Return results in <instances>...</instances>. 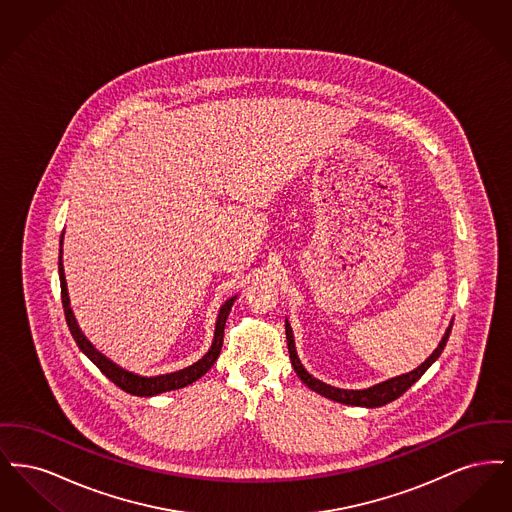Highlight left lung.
Listing matches in <instances>:
<instances>
[{
    "mask_svg": "<svg viewBox=\"0 0 512 512\" xmlns=\"http://www.w3.org/2000/svg\"><path fill=\"white\" fill-rule=\"evenodd\" d=\"M451 326H453V324H451ZM451 326L447 328L445 336L439 341L436 351H434L422 365L418 366V368H414L413 372L395 376V378H390V380H386V382H380V384H376V386H372V388H366V390H340V388H334V386H330V384H324V382L317 380L315 376H311V374L305 370V366L301 365L299 357H297L295 343H293L292 326H290L288 320H286V340H288V351H290L293 370L297 372V376L301 378V382L307 384V388L317 391V393L328 397V399H332V401L343 403V405H357V407H368V409H372V407L388 405L391 401H395L397 397H401L430 366L438 361V357L441 355L445 343L449 340Z\"/></svg>",
    "mask_w": 512,
    "mask_h": 512,
    "instance_id": "1",
    "label": "left lung"
}]
</instances>
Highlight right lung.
<instances>
[{
	"instance_id": "1",
	"label": "right lung",
	"mask_w": 512,
	"mask_h": 512,
	"mask_svg": "<svg viewBox=\"0 0 512 512\" xmlns=\"http://www.w3.org/2000/svg\"><path fill=\"white\" fill-rule=\"evenodd\" d=\"M61 245H63V236H61ZM63 253V247L59 249ZM59 280H61V301H63V309H65V318L69 324V330L73 334L76 345L80 347V351L98 366L99 370L121 390L138 397H151V395H159L165 391L180 390L186 388L190 384H194L195 380H199L211 366L215 365V361L219 359L220 347L224 340V326H226V318L234 305L236 297H230L228 301H224V305L220 307L219 317H217V326H215V340L211 343V349L192 366H186L182 370H176L171 374H161V376H140L134 374L126 368L113 363L111 359H107L103 353H99L98 349L88 341V338L82 334V330L76 324V318L71 309V301H69V292H67V282H65V270H63V261L59 255Z\"/></svg>"
}]
</instances>
